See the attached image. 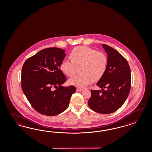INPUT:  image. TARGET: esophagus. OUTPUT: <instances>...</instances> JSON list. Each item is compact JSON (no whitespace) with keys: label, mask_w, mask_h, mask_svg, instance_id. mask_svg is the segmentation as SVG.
Returning a JSON list of instances; mask_svg holds the SVG:
<instances>
[{"label":"esophagus","mask_w":152,"mask_h":152,"mask_svg":"<svg viewBox=\"0 0 152 152\" xmlns=\"http://www.w3.org/2000/svg\"><path fill=\"white\" fill-rule=\"evenodd\" d=\"M77 90L78 91H83V88H77Z\"/></svg>","instance_id":"esophagus-1"}]
</instances>
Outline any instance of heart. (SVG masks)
Returning a JSON list of instances; mask_svg holds the SVG:
<instances>
[{
  "instance_id": "b5f03b06",
  "label": "heart",
  "mask_w": 152,
  "mask_h": 152,
  "mask_svg": "<svg viewBox=\"0 0 152 152\" xmlns=\"http://www.w3.org/2000/svg\"><path fill=\"white\" fill-rule=\"evenodd\" d=\"M71 62L64 60L60 64V69L66 76L72 77L76 73V67L80 75L70 78V85L83 88L94 81L100 80L106 72L108 60L106 55L101 52L85 46L74 48L70 52Z\"/></svg>"
}]
</instances>
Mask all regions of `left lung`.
Listing matches in <instances>:
<instances>
[{"label":"left lung","mask_w":152,"mask_h":152,"mask_svg":"<svg viewBox=\"0 0 152 152\" xmlns=\"http://www.w3.org/2000/svg\"><path fill=\"white\" fill-rule=\"evenodd\" d=\"M102 47L107 55V67L96 83L101 90H91L88 105L100 114H110L124 104L131 87V72L126 60L114 48L105 44Z\"/></svg>","instance_id":"left-lung-1"}]
</instances>
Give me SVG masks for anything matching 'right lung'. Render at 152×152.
<instances>
[{"label":"right lung","instance_id":"obj_1","mask_svg":"<svg viewBox=\"0 0 152 152\" xmlns=\"http://www.w3.org/2000/svg\"><path fill=\"white\" fill-rule=\"evenodd\" d=\"M65 56L62 49L47 48L28 58L23 64L22 90L33 107L43 115L55 116L64 111L76 91L74 86H61L66 81L60 69Z\"/></svg>","mask_w":152,"mask_h":152}]
</instances>
